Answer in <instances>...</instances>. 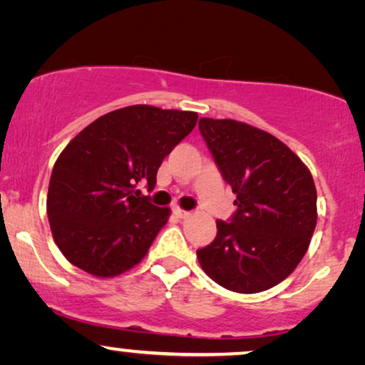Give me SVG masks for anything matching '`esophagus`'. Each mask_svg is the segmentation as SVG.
I'll return each mask as SVG.
<instances>
[{
  "mask_svg": "<svg viewBox=\"0 0 365 365\" xmlns=\"http://www.w3.org/2000/svg\"><path fill=\"white\" fill-rule=\"evenodd\" d=\"M173 214L178 217V219H187L188 215H190V212L187 210H182V209H173Z\"/></svg>",
  "mask_w": 365,
  "mask_h": 365,
  "instance_id": "1",
  "label": "esophagus"
}]
</instances>
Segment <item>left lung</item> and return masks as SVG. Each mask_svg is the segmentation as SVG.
<instances>
[{"label": "left lung", "mask_w": 365, "mask_h": 365, "mask_svg": "<svg viewBox=\"0 0 365 365\" xmlns=\"http://www.w3.org/2000/svg\"><path fill=\"white\" fill-rule=\"evenodd\" d=\"M198 129L236 193L229 222L197 251L202 269L236 293H259L293 273L317 225L310 170L283 141L234 119L202 118Z\"/></svg>", "instance_id": "1"}]
</instances>
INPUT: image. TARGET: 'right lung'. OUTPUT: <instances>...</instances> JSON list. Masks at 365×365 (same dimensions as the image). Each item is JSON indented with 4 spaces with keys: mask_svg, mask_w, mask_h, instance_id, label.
I'll return each instance as SVG.
<instances>
[{
    "mask_svg": "<svg viewBox=\"0 0 365 365\" xmlns=\"http://www.w3.org/2000/svg\"><path fill=\"white\" fill-rule=\"evenodd\" d=\"M192 110L128 106L82 129L55 161L47 195L53 241L68 262L113 278L146 256L168 207L135 192L155 188L161 161L197 124Z\"/></svg>",
    "mask_w": 365,
    "mask_h": 365,
    "instance_id": "1",
    "label": "right lung"
}]
</instances>
